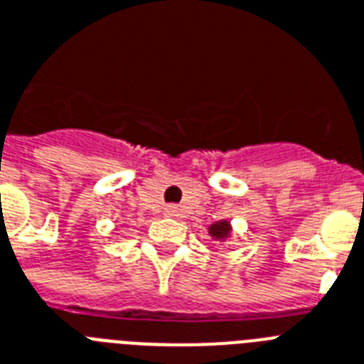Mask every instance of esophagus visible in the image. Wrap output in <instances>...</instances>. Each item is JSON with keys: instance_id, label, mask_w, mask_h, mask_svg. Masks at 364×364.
<instances>
[{"instance_id": "obj_1", "label": "esophagus", "mask_w": 364, "mask_h": 364, "mask_svg": "<svg viewBox=\"0 0 364 364\" xmlns=\"http://www.w3.org/2000/svg\"><path fill=\"white\" fill-rule=\"evenodd\" d=\"M164 213H166V217H177V205H168L166 209H164Z\"/></svg>"}]
</instances>
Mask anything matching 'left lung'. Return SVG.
Instances as JSON below:
<instances>
[{
	"mask_svg": "<svg viewBox=\"0 0 364 364\" xmlns=\"http://www.w3.org/2000/svg\"><path fill=\"white\" fill-rule=\"evenodd\" d=\"M230 233V223L228 220H220V223H215L209 226V235H211L213 239H226L228 237Z\"/></svg>",
	"mask_w": 364,
	"mask_h": 364,
	"instance_id": "8db88e82",
	"label": "left lung"
}]
</instances>
